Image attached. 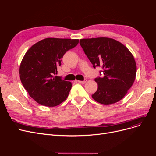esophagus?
<instances>
[{
    "label": "esophagus",
    "mask_w": 156,
    "mask_h": 156,
    "mask_svg": "<svg viewBox=\"0 0 156 156\" xmlns=\"http://www.w3.org/2000/svg\"><path fill=\"white\" fill-rule=\"evenodd\" d=\"M77 82L79 83H81V84H84L87 82V79H84V81H77Z\"/></svg>",
    "instance_id": "obj_1"
}]
</instances>
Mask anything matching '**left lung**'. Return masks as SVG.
<instances>
[{
	"label": "left lung",
	"mask_w": 156,
	"mask_h": 156,
	"mask_svg": "<svg viewBox=\"0 0 156 156\" xmlns=\"http://www.w3.org/2000/svg\"><path fill=\"white\" fill-rule=\"evenodd\" d=\"M79 43L93 67L101 66L104 69L103 77L95 79L98 87L92 98L103 105L121 100L136 77L133 55L124 44L110 37L81 39Z\"/></svg>",
	"instance_id": "8db88e82"
}]
</instances>
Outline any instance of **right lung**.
I'll return each instance as SVG.
<instances>
[{"instance_id": "1", "label": "right lung", "mask_w": 156, "mask_h": 156, "mask_svg": "<svg viewBox=\"0 0 156 156\" xmlns=\"http://www.w3.org/2000/svg\"><path fill=\"white\" fill-rule=\"evenodd\" d=\"M78 43V39L48 37L31 46L23 56L20 67L21 81L39 104L55 107L68 98L72 83L54 75L64 55Z\"/></svg>"}]
</instances>
